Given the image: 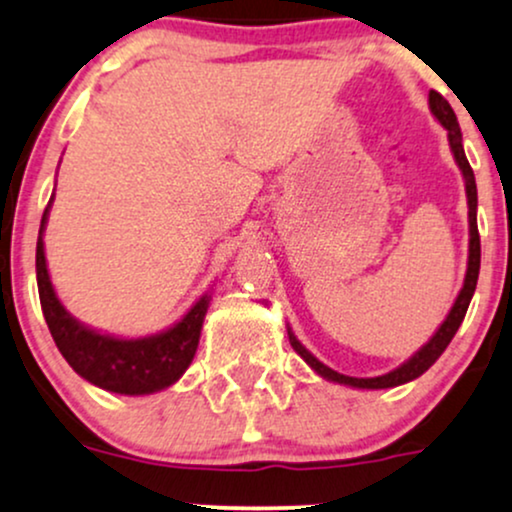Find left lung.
<instances>
[{
    "label": "left lung",
    "instance_id": "1",
    "mask_svg": "<svg viewBox=\"0 0 512 512\" xmlns=\"http://www.w3.org/2000/svg\"><path fill=\"white\" fill-rule=\"evenodd\" d=\"M428 108L436 120L448 129V142H450V151L455 156V163L462 170V178H464V190H467V207H469V260H467V274H464V284L460 293H457L455 303H452L448 317L443 320V325L438 327L436 334H433L428 342L416 351L409 361H404L402 366L390 370V373L378 375V378H351V375H342L337 370H332L330 366H325L322 361L310 354L305 346L298 342L296 334L291 332L289 327V342L296 354L308 363L310 368L315 370L317 375L322 378L332 380V383L339 385H349V387H358V390H385V387H397L409 383V380L419 378L424 375L433 363L438 361L440 354L448 349V344L455 337V332L460 330L464 315H467L469 301H472L474 289H477V279H479V264H481V243H479V228H477V182H474V170L469 166L467 156H464V146H462V132H460V122H457L455 110L450 108V103L440 96L438 91L428 93Z\"/></svg>",
    "mask_w": 512,
    "mask_h": 512
}]
</instances>
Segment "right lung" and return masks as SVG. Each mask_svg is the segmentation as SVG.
<instances>
[{"label": "right lung", "instance_id": "right-lung-1", "mask_svg": "<svg viewBox=\"0 0 512 512\" xmlns=\"http://www.w3.org/2000/svg\"><path fill=\"white\" fill-rule=\"evenodd\" d=\"M50 207L52 199L43 211V221H40L38 248H35V274H38V293L45 322H48L60 354L67 358L69 366L81 378L108 392L151 395V392L166 390L175 380H180V375L185 373L192 358H195L211 296L204 293L187 310L182 320L175 322L168 330L151 334V337L120 339L113 337V334L91 330L84 322L67 313V308L60 303L55 289H52L43 243Z\"/></svg>", "mask_w": 512, "mask_h": 512}]
</instances>
